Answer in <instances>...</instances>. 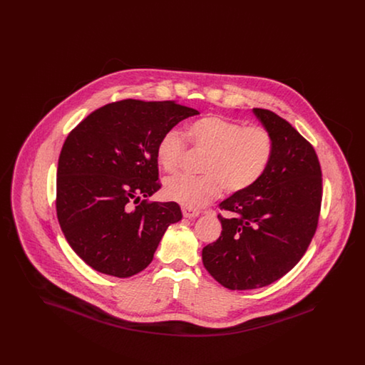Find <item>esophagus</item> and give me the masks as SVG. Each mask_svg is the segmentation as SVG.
Returning <instances> with one entry per match:
<instances>
[{"mask_svg": "<svg viewBox=\"0 0 365 365\" xmlns=\"http://www.w3.org/2000/svg\"><path fill=\"white\" fill-rule=\"evenodd\" d=\"M182 212H183V216H185V217H187V219L197 217V216L200 215V210H197V209L186 208V207H183V208H182Z\"/></svg>", "mask_w": 365, "mask_h": 365, "instance_id": "esophagus-1", "label": "esophagus"}]
</instances>
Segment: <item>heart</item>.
I'll list each match as a JSON object with an SVG mask.
<instances>
[{
	"label": "heart",
	"mask_w": 365,
	"mask_h": 365,
	"mask_svg": "<svg viewBox=\"0 0 365 365\" xmlns=\"http://www.w3.org/2000/svg\"><path fill=\"white\" fill-rule=\"evenodd\" d=\"M185 137L208 155L204 176L176 175L164 185L168 200L186 208H201L227 192H241L255 186L265 175L274 157V139L262 125L209 115L187 124ZM186 142L178 130H168L158 139L156 157L165 173H175L185 155Z\"/></svg>",
	"instance_id": "obj_1"
}]
</instances>
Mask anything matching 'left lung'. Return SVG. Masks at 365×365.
<instances>
[{"label": "left lung", "instance_id": "obj_1", "mask_svg": "<svg viewBox=\"0 0 365 365\" xmlns=\"http://www.w3.org/2000/svg\"><path fill=\"white\" fill-rule=\"evenodd\" d=\"M274 139V157L260 180L219 207L222 234L202 249L209 274L230 290L271 284L301 260L317 228L322 170L312 145L277 113L253 108Z\"/></svg>", "mask_w": 365, "mask_h": 365}]
</instances>
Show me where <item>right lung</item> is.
<instances>
[{
  "instance_id": "1",
  "label": "right lung",
  "mask_w": 365,
  "mask_h": 365,
  "mask_svg": "<svg viewBox=\"0 0 365 365\" xmlns=\"http://www.w3.org/2000/svg\"><path fill=\"white\" fill-rule=\"evenodd\" d=\"M198 113L175 101L123 100L91 112L68 134L57 167V219L93 269L118 278L138 274L165 230L182 219L176 202L146 198L161 187L158 139Z\"/></svg>"
}]
</instances>
